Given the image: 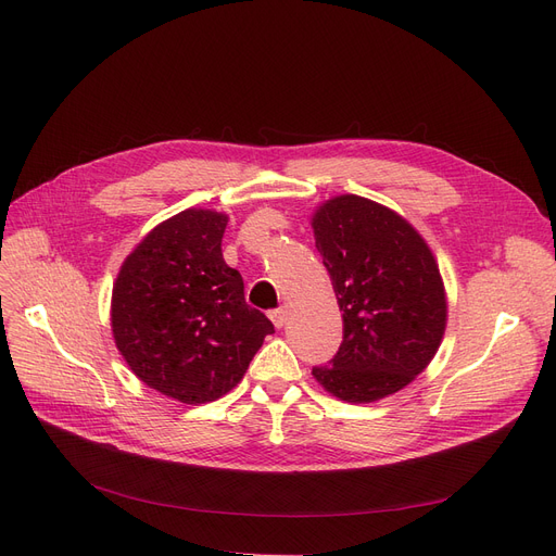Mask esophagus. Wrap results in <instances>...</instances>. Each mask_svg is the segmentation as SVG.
I'll return each mask as SVG.
<instances>
[{"label": "esophagus", "instance_id": "obj_1", "mask_svg": "<svg viewBox=\"0 0 556 556\" xmlns=\"http://www.w3.org/2000/svg\"><path fill=\"white\" fill-rule=\"evenodd\" d=\"M270 319H273V325L277 327V329H281L283 325H286V319H288V311L281 306V308H275V311H270Z\"/></svg>", "mask_w": 556, "mask_h": 556}]
</instances>
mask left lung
Returning a JSON list of instances; mask_svg holds the SVG:
<instances>
[{"instance_id": "obj_1", "label": "left lung", "mask_w": 556, "mask_h": 556, "mask_svg": "<svg viewBox=\"0 0 556 556\" xmlns=\"http://www.w3.org/2000/svg\"><path fill=\"white\" fill-rule=\"evenodd\" d=\"M313 231L342 311L338 352L313 376L352 403L399 392L426 369L446 329V293L430 248L410 223L361 195L325 202Z\"/></svg>"}]
</instances>
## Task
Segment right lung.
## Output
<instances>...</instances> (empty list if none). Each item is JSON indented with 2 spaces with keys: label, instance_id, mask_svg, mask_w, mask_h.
<instances>
[{
  "label": "right lung",
  "instance_id": "right-lung-1",
  "mask_svg": "<svg viewBox=\"0 0 556 556\" xmlns=\"http://www.w3.org/2000/svg\"><path fill=\"white\" fill-rule=\"evenodd\" d=\"M225 227L227 216L210 210L164 220L124 261L112 288V333L130 369L191 405L227 394L275 333L223 258Z\"/></svg>",
  "mask_w": 556,
  "mask_h": 556
}]
</instances>
